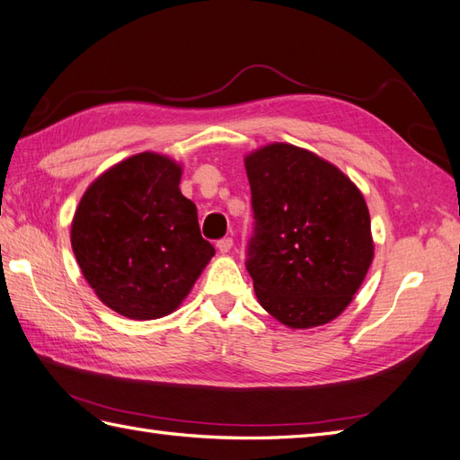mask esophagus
Instances as JSON below:
<instances>
[{
  "label": "esophagus",
  "mask_w": 460,
  "mask_h": 460,
  "mask_svg": "<svg viewBox=\"0 0 460 460\" xmlns=\"http://www.w3.org/2000/svg\"><path fill=\"white\" fill-rule=\"evenodd\" d=\"M216 246H217V251H219V252H223V254H227V252L231 251V246H233V239H231V237H226V239H219Z\"/></svg>",
  "instance_id": "obj_1"
}]
</instances>
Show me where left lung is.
I'll return each mask as SVG.
<instances>
[{
    "label": "left lung",
    "mask_w": 460,
    "mask_h": 460,
    "mask_svg": "<svg viewBox=\"0 0 460 460\" xmlns=\"http://www.w3.org/2000/svg\"><path fill=\"white\" fill-rule=\"evenodd\" d=\"M254 209L246 270L258 303L289 328L334 321L373 262L359 188L332 163L291 144L244 157Z\"/></svg>",
    "instance_id": "left-lung-1"
}]
</instances>
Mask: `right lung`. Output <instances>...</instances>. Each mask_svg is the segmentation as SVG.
Wrapping results in <instances>:
<instances>
[{"label": "right lung", "mask_w": 460, "mask_h": 460, "mask_svg": "<svg viewBox=\"0 0 460 460\" xmlns=\"http://www.w3.org/2000/svg\"><path fill=\"white\" fill-rule=\"evenodd\" d=\"M182 167L144 151L89 184L72 221L81 274L114 313L153 321L179 309L216 249L202 239Z\"/></svg>", "instance_id": "right-lung-1"}]
</instances>
